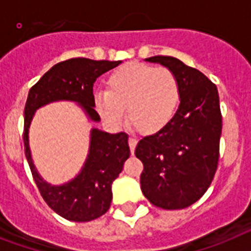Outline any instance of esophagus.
Instances as JSON below:
<instances>
[{
  "mask_svg": "<svg viewBox=\"0 0 251 251\" xmlns=\"http://www.w3.org/2000/svg\"><path fill=\"white\" fill-rule=\"evenodd\" d=\"M136 144H138V140L135 136H130L128 138V145H130V150H131V154H134L135 148H136Z\"/></svg>",
  "mask_w": 251,
  "mask_h": 251,
  "instance_id": "1",
  "label": "esophagus"
}]
</instances>
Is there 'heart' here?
<instances>
[{"mask_svg":"<svg viewBox=\"0 0 251 251\" xmlns=\"http://www.w3.org/2000/svg\"><path fill=\"white\" fill-rule=\"evenodd\" d=\"M180 88L176 74L168 68L130 63L113 72L107 92L95 93V107L110 125H119L127 108L128 120L139 131L162 130L177 111Z\"/></svg>","mask_w":251,"mask_h":251,"instance_id":"1","label":"heart"}]
</instances>
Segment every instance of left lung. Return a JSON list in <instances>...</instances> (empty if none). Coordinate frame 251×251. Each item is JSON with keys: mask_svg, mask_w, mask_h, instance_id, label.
<instances>
[{"mask_svg": "<svg viewBox=\"0 0 251 251\" xmlns=\"http://www.w3.org/2000/svg\"><path fill=\"white\" fill-rule=\"evenodd\" d=\"M145 60L176 74L180 103L162 130L136 145L135 155L144 164L141 191L154 206L180 210L204 195L216 173L222 130L219 92L203 73L177 58Z\"/></svg>", "mask_w": 251, "mask_h": 251, "instance_id": "obj_1", "label": "left lung"}]
</instances>
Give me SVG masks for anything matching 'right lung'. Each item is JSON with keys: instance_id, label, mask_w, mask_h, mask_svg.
<instances>
[{"instance_id": "add662e5", "label": "right lung", "mask_w": 251, "mask_h": 251, "mask_svg": "<svg viewBox=\"0 0 251 251\" xmlns=\"http://www.w3.org/2000/svg\"><path fill=\"white\" fill-rule=\"evenodd\" d=\"M121 63V60L108 62L87 58L60 62L31 87L26 100L24 145L32 178L48 206L69 221H92L107 212L112 201L113 180L119 177L124 163L130 156L127 134H108L93 127L89 134L88 154L79 173L69 182L54 186L43 179L32 162L30 125L36 110L56 101L75 102L89 121L99 123L101 119L95 110L93 83L101 74Z\"/></svg>"}]
</instances>
